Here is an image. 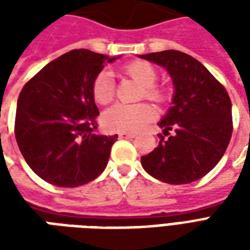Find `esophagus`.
Returning a JSON list of instances; mask_svg holds the SVG:
<instances>
[{"instance_id": "1", "label": "esophagus", "mask_w": 250, "mask_h": 250, "mask_svg": "<svg viewBox=\"0 0 250 250\" xmlns=\"http://www.w3.org/2000/svg\"><path fill=\"white\" fill-rule=\"evenodd\" d=\"M135 132H119V138H134Z\"/></svg>"}]
</instances>
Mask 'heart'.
Masks as SVG:
<instances>
[{"label":"heart","mask_w":250,"mask_h":250,"mask_svg":"<svg viewBox=\"0 0 250 250\" xmlns=\"http://www.w3.org/2000/svg\"><path fill=\"white\" fill-rule=\"evenodd\" d=\"M122 73L141 85L139 99L145 98L155 103H163L167 99V89L155 84L158 80V71L150 62L143 60L128 62L122 68ZM91 93L93 102L99 105H107L112 102L115 89L109 72L102 71L95 76L91 85ZM154 116L155 112L148 104H116L104 112L102 116V125L105 130L112 132H134L151 122Z\"/></svg>","instance_id":"obj_1"}]
</instances>
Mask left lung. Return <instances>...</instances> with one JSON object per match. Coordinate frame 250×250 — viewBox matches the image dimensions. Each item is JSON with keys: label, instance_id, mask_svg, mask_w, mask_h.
I'll return each mask as SVG.
<instances>
[{"label": "left lung", "instance_id": "left-lung-1", "mask_svg": "<svg viewBox=\"0 0 250 250\" xmlns=\"http://www.w3.org/2000/svg\"><path fill=\"white\" fill-rule=\"evenodd\" d=\"M142 59L165 66L174 84L173 107L158 123L165 136L141 158L143 168L170 185L202 178L220 162L230 142L231 102L225 87L198 60L184 52L162 51Z\"/></svg>", "mask_w": 250, "mask_h": 250}]
</instances>
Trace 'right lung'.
I'll list each match as a JSON object with an SVG mask.
<instances>
[{"instance_id": "obj_1", "label": "right lung", "mask_w": 250, "mask_h": 250, "mask_svg": "<svg viewBox=\"0 0 250 250\" xmlns=\"http://www.w3.org/2000/svg\"><path fill=\"white\" fill-rule=\"evenodd\" d=\"M108 57L73 49L46 64L21 89L14 135L22 157L41 179L77 188L103 173L118 135H98L99 109L91 85Z\"/></svg>"}]
</instances>
